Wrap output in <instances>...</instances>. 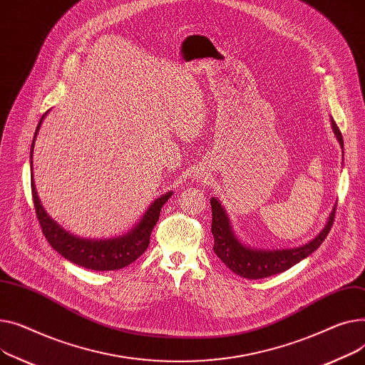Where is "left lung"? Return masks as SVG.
<instances>
[{"mask_svg": "<svg viewBox=\"0 0 365 365\" xmlns=\"http://www.w3.org/2000/svg\"><path fill=\"white\" fill-rule=\"evenodd\" d=\"M331 128L339 144L344 148V138L337 128L334 119H331ZM212 206V234H213V252L218 258L234 272L240 277L249 278V280H259L278 272H283L297 262L305 259L312 252H315L319 245L324 242L327 234L331 230L336 206L330 212L327 224L319 231L317 237H314L309 243L293 247V249H277V250H264V249H252L246 247L235 237L231 228V222L225 209L218 202V199H210Z\"/></svg>", "mask_w": 365, "mask_h": 365, "instance_id": "left-lung-1", "label": "left lung"}]
</instances>
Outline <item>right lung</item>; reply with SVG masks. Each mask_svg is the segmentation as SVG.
Listing matches in <instances>:
<instances>
[{
	"mask_svg": "<svg viewBox=\"0 0 365 365\" xmlns=\"http://www.w3.org/2000/svg\"><path fill=\"white\" fill-rule=\"evenodd\" d=\"M46 115L41 118L32 140L31 168H32V153H34L35 138L39 131L42 119L46 118ZM31 188H32V199H34L36 218L39 221L42 234L46 235V239L48 240L51 247L56 249L63 258H66L68 261L94 271L120 269L126 265L133 264L135 259H138L150 245V234H152L153 227L159 221L162 206L168 202L170 196H173V191H169L166 195L156 199L152 205L148 206V209L145 210L138 224L126 234L113 239L94 240V239L76 237V235L68 232L66 230H63L56 221H53L47 215V212L44 210V207H42L38 197V192L35 190L34 178L31 180Z\"/></svg>",
	"mask_w": 365,
	"mask_h": 365,
	"instance_id": "add662e5",
	"label": "right lung"
}]
</instances>
